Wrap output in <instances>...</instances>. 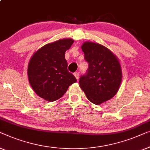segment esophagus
I'll list each match as a JSON object with an SVG mask.
<instances>
[{
	"mask_svg": "<svg viewBox=\"0 0 150 150\" xmlns=\"http://www.w3.org/2000/svg\"><path fill=\"white\" fill-rule=\"evenodd\" d=\"M74 76L75 77L76 79L78 80V79H79V73H74Z\"/></svg>",
	"mask_w": 150,
	"mask_h": 150,
	"instance_id": "obj_1",
	"label": "esophagus"
}]
</instances>
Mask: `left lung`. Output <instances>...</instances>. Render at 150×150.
I'll return each mask as SVG.
<instances>
[{
  "instance_id": "left-lung-1",
  "label": "left lung",
  "mask_w": 150,
  "mask_h": 150,
  "mask_svg": "<svg viewBox=\"0 0 150 150\" xmlns=\"http://www.w3.org/2000/svg\"><path fill=\"white\" fill-rule=\"evenodd\" d=\"M88 62L87 73L79 79V86L90 102L100 105L110 100L119 90L122 68L117 56L108 48L91 41L81 45Z\"/></svg>"
}]
</instances>
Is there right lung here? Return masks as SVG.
<instances>
[{
  "mask_svg": "<svg viewBox=\"0 0 150 150\" xmlns=\"http://www.w3.org/2000/svg\"><path fill=\"white\" fill-rule=\"evenodd\" d=\"M73 42L68 38L46 44L35 52L29 61V83L35 93L45 100H58L77 81L67 70L65 59V52Z\"/></svg>",
  "mask_w": 150,
  "mask_h": 150,
  "instance_id": "add662e5",
  "label": "right lung"
}]
</instances>
